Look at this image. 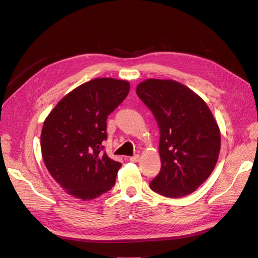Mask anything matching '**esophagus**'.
Here are the masks:
<instances>
[{
	"instance_id": "esophagus-1",
	"label": "esophagus",
	"mask_w": 258,
	"mask_h": 258,
	"mask_svg": "<svg viewBox=\"0 0 258 258\" xmlns=\"http://www.w3.org/2000/svg\"><path fill=\"white\" fill-rule=\"evenodd\" d=\"M139 159H140L139 155H135V156H132V157H130V161H132V162H137V161H139Z\"/></svg>"
}]
</instances>
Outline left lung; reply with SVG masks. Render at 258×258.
<instances>
[{
  "mask_svg": "<svg viewBox=\"0 0 258 258\" xmlns=\"http://www.w3.org/2000/svg\"><path fill=\"white\" fill-rule=\"evenodd\" d=\"M136 91L160 130L161 170L151 188L170 198L187 196L216 166L221 151L216 119L204 99L176 81L147 79Z\"/></svg>",
  "mask_w": 258,
  "mask_h": 258,
  "instance_id": "obj_1",
  "label": "left lung"
}]
</instances>
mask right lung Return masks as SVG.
Returning a JSON list of instances; mask_svg holds the SVG:
<instances>
[{"mask_svg":"<svg viewBox=\"0 0 258 258\" xmlns=\"http://www.w3.org/2000/svg\"><path fill=\"white\" fill-rule=\"evenodd\" d=\"M128 81L93 79L62 98L46 117L41 151L46 168L76 199H95L115 184L121 163L102 153L106 119L127 97Z\"/></svg>","mask_w":258,"mask_h":258,"instance_id":"add662e5","label":"right lung"}]
</instances>
